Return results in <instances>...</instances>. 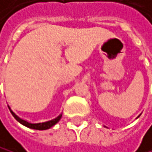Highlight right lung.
Here are the masks:
<instances>
[{"label":"right lung","instance_id":"add662e5","mask_svg":"<svg viewBox=\"0 0 152 152\" xmlns=\"http://www.w3.org/2000/svg\"><path fill=\"white\" fill-rule=\"evenodd\" d=\"M9 109H10V108H9ZM10 112H11V114L14 116L15 119H16L18 122H20L21 124H23V125L26 126V127H29V128H31V129H35V130H47V129H49L53 125H55L57 122H59V121L61 120V115L58 116L56 119H53V120L48 121L39 122V123H31V122L27 121L25 120L20 119V118L18 117L12 110H10Z\"/></svg>","mask_w":152,"mask_h":152}]
</instances>
